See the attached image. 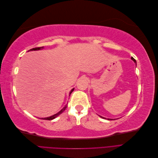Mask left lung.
Masks as SVG:
<instances>
[{
  "instance_id": "1",
  "label": "left lung",
  "mask_w": 158,
  "mask_h": 158,
  "mask_svg": "<svg viewBox=\"0 0 158 158\" xmlns=\"http://www.w3.org/2000/svg\"><path fill=\"white\" fill-rule=\"evenodd\" d=\"M131 59H132V60L134 62H135V63L136 64V60H135V59L133 58V57H131ZM100 117H101V116H100ZM102 117V118H103L102 117ZM107 119H108V118H107ZM110 120H113V119H111V118H110Z\"/></svg>"
}]
</instances>
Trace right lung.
Instances as JSON below:
<instances>
[{
  "mask_svg": "<svg viewBox=\"0 0 158 158\" xmlns=\"http://www.w3.org/2000/svg\"><path fill=\"white\" fill-rule=\"evenodd\" d=\"M44 48V47H35V48H33V49H30V50H29L28 51H36V50H40V49H43ZM74 88H73V89H72L71 90H70V95L71 94V93L73 92L74 91ZM66 108V106H65V107H64V108L63 109H61L60 111H59V112H58L57 113H56V114H53V115H52V116H51V117H45V118H41V119H44V120H52V119H54V118H55L56 117H58L59 114H60L62 113H63L64 110H65V109Z\"/></svg>",
  "mask_w": 158,
  "mask_h": 158,
  "instance_id": "right-lung-1",
  "label": "right lung"
}]
</instances>
